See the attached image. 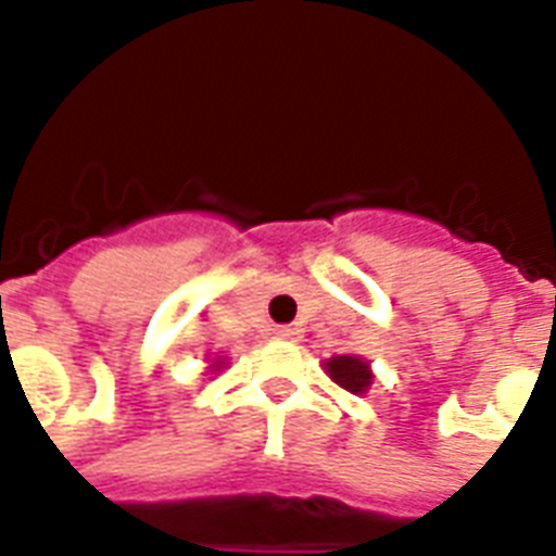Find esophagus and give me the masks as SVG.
Returning <instances> with one entry per match:
<instances>
[{"label": "esophagus", "mask_w": 556, "mask_h": 556, "mask_svg": "<svg viewBox=\"0 0 556 556\" xmlns=\"http://www.w3.org/2000/svg\"><path fill=\"white\" fill-rule=\"evenodd\" d=\"M274 338H285V341H291V338H296V330H293V327H274Z\"/></svg>", "instance_id": "obj_1"}]
</instances>
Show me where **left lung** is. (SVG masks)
<instances>
[{
    "label": "left lung",
    "instance_id": "8db88e82",
    "mask_svg": "<svg viewBox=\"0 0 556 556\" xmlns=\"http://www.w3.org/2000/svg\"><path fill=\"white\" fill-rule=\"evenodd\" d=\"M321 369L327 371V378L338 386V389H344L350 394H366L375 383V371H371V364L361 355H332L321 364Z\"/></svg>",
    "mask_w": 556,
    "mask_h": 556
}]
</instances>
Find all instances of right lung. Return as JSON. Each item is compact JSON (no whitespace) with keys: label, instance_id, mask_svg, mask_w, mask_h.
I'll list each match as a JSON object with an SVG mask.
<instances>
[{"label":"right lung","instance_id":"obj_1","mask_svg":"<svg viewBox=\"0 0 556 556\" xmlns=\"http://www.w3.org/2000/svg\"><path fill=\"white\" fill-rule=\"evenodd\" d=\"M226 364H229V361H226V358H224V355H215V358H212V364H210V366H206V369H210V371H212V375H218V371H220V369H226Z\"/></svg>","mask_w":556,"mask_h":556}]
</instances>
